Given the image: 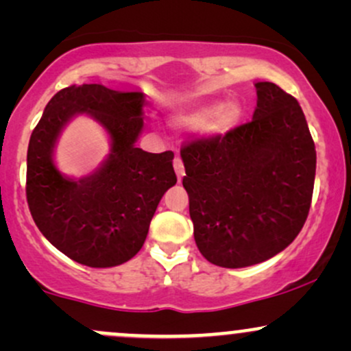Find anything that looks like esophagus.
<instances>
[{
	"label": "esophagus",
	"instance_id": "34e87169",
	"mask_svg": "<svg viewBox=\"0 0 351 351\" xmlns=\"http://www.w3.org/2000/svg\"><path fill=\"white\" fill-rule=\"evenodd\" d=\"M173 167H175V171H176V176H178V180H181L184 176V167H183V160L180 158V156H176L175 160H173Z\"/></svg>",
	"mask_w": 351,
	"mask_h": 351
}]
</instances>
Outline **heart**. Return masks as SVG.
<instances>
[{"mask_svg": "<svg viewBox=\"0 0 351 351\" xmlns=\"http://www.w3.org/2000/svg\"><path fill=\"white\" fill-rule=\"evenodd\" d=\"M241 117V106L234 100L221 104L216 108L213 106H201L188 110L178 117V125L184 128H201L211 135L226 134L234 127Z\"/></svg>", "mask_w": 351, "mask_h": 351, "instance_id": "obj_1", "label": "heart"}]
</instances>
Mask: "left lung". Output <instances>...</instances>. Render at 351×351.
Wrapping results in <instances>:
<instances>
[{"instance_id": "left-lung-1", "label": "left lung", "mask_w": 351, "mask_h": 351, "mask_svg": "<svg viewBox=\"0 0 351 351\" xmlns=\"http://www.w3.org/2000/svg\"><path fill=\"white\" fill-rule=\"evenodd\" d=\"M256 92L251 122L180 152L196 245L219 267H247L284 251L312 203L317 153L299 102L272 82H257Z\"/></svg>"}]
</instances>
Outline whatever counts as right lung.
<instances>
[{
	"label": "right lung",
	"mask_w": 351,
	"mask_h": 351,
	"mask_svg": "<svg viewBox=\"0 0 351 351\" xmlns=\"http://www.w3.org/2000/svg\"><path fill=\"white\" fill-rule=\"evenodd\" d=\"M143 104V92L71 86L49 100L31 134L27 206L43 236L75 263L114 267L130 261L147 239L160 199L176 183L173 152L135 147ZM80 113L106 128L112 148L97 172L72 180L60 175L51 155L62 128Z\"/></svg>",
	"instance_id": "add662e5"
}]
</instances>
